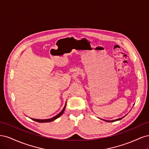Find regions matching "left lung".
<instances>
[{
  "label": "left lung",
  "instance_id": "8db88e82",
  "mask_svg": "<svg viewBox=\"0 0 149 149\" xmlns=\"http://www.w3.org/2000/svg\"><path fill=\"white\" fill-rule=\"evenodd\" d=\"M123 118H120V119H116V120H105V121H107V122H114V121H116V120H120V119H123Z\"/></svg>",
  "mask_w": 149,
  "mask_h": 149
}]
</instances>
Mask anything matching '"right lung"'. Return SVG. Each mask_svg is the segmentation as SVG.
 Masks as SVG:
<instances>
[{"label": "right lung", "mask_w": 149, "mask_h": 149, "mask_svg": "<svg viewBox=\"0 0 149 149\" xmlns=\"http://www.w3.org/2000/svg\"><path fill=\"white\" fill-rule=\"evenodd\" d=\"M66 105V104H65V107H63V110L60 112L59 114H58V115H56V116L53 117V118H51V119H32V118H31V119H32L33 120L37 121V122H38V123H49V122H52V121H53V120H55L56 119L58 118L60 116H61L63 114V113L64 111H65V109Z\"/></svg>", "instance_id": "right-lung-1"}]
</instances>
